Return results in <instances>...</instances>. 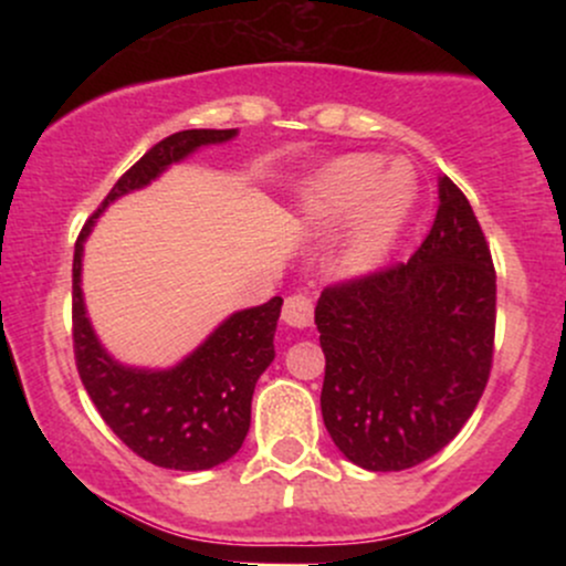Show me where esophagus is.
Returning a JSON list of instances; mask_svg holds the SVG:
<instances>
[{
	"instance_id": "34e87169",
	"label": "esophagus",
	"mask_w": 566,
	"mask_h": 566,
	"mask_svg": "<svg viewBox=\"0 0 566 566\" xmlns=\"http://www.w3.org/2000/svg\"><path fill=\"white\" fill-rule=\"evenodd\" d=\"M282 319L284 324H290V327H297V329L311 327V324H314V303H311L305 295H290L287 301H284Z\"/></svg>"
}]
</instances>
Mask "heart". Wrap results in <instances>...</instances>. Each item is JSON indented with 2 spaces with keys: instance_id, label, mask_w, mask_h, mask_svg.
Here are the masks:
<instances>
[{
  "instance_id": "1",
  "label": "heart",
  "mask_w": 566,
  "mask_h": 566,
  "mask_svg": "<svg viewBox=\"0 0 566 566\" xmlns=\"http://www.w3.org/2000/svg\"><path fill=\"white\" fill-rule=\"evenodd\" d=\"M409 205L412 193L399 172H382L380 159L350 154L311 175L297 207L311 229L335 231L348 223L340 239L343 269L348 274H369L391 252Z\"/></svg>"
}]
</instances>
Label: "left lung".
<instances>
[{"label":"left lung","mask_w":566,"mask_h":566,"mask_svg":"<svg viewBox=\"0 0 566 566\" xmlns=\"http://www.w3.org/2000/svg\"><path fill=\"white\" fill-rule=\"evenodd\" d=\"M322 418L354 465L405 471L458 437L495 340V269L469 199L439 178V210L407 263L322 292Z\"/></svg>","instance_id":"8db88e82"}]
</instances>
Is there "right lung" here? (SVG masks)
<instances>
[{
    "label": "right lung",
    "mask_w": 566,
    "mask_h": 566,
    "mask_svg": "<svg viewBox=\"0 0 566 566\" xmlns=\"http://www.w3.org/2000/svg\"><path fill=\"white\" fill-rule=\"evenodd\" d=\"M237 135L239 129H184L159 140L116 180L74 247V354L80 378L116 437L159 469L207 471L239 452L250 431L255 382L276 356L282 297L233 311L178 365L133 367L108 354L87 316L82 292L84 242L101 212L116 199L146 188L199 148Z\"/></svg>",
    "instance_id": "right-lung-1"
}]
</instances>
